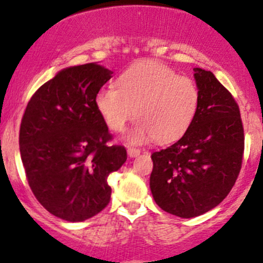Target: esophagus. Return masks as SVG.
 I'll use <instances>...</instances> for the list:
<instances>
[{
	"label": "esophagus",
	"instance_id": "1",
	"mask_svg": "<svg viewBox=\"0 0 263 263\" xmlns=\"http://www.w3.org/2000/svg\"><path fill=\"white\" fill-rule=\"evenodd\" d=\"M140 154V151L137 148H128V155L130 158H135Z\"/></svg>",
	"mask_w": 263,
	"mask_h": 263
}]
</instances>
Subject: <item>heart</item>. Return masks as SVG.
Masks as SVG:
<instances>
[{"label":"heart","mask_w":263,"mask_h":263,"mask_svg":"<svg viewBox=\"0 0 263 263\" xmlns=\"http://www.w3.org/2000/svg\"><path fill=\"white\" fill-rule=\"evenodd\" d=\"M118 85H105L95 95V106L112 132L120 133L135 115L139 121L126 135L130 144L179 139L193 123L200 104L196 81L155 61L126 69Z\"/></svg>","instance_id":"1"}]
</instances>
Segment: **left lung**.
Masks as SVG:
<instances>
[{
	"label": "left lung",
	"mask_w": 263,
	"mask_h": 263,
	"mask_svg": "<svg viewBox=\"0 0 263 263\" xmlns=\"http://www.w3.org/2000/svg\"><path fill=\"white\" fill-rule=\"evenodd\" d=\"M198 112L182 138L152 154L151 191L163 211L193 218L217 207L236 183L245 134L239 108L211 71L196 67Z\"/></svg>",
	"instance_id": "1"
}]
</instances>
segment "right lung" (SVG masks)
I'll return each instance as SVG.
<instances>
[{
    "label": "right lung",
    "instance_id": "obj_1",
    "mask_svg": "<svg viewBox=\"0 0 263 263\" xmlns=\"http://www.w3.org/2000/svg\"><path fill=\"white\" fill-rule=\"evenodd\" d=\"M112 71L97 63L66 67L27 104L20 153L27 182L42 207L69 222H83L110 202V173L126 160L95 106Z\"/></svg>",
    "mask_w": 263,
    "mask_h": 263
}]
</instances>
